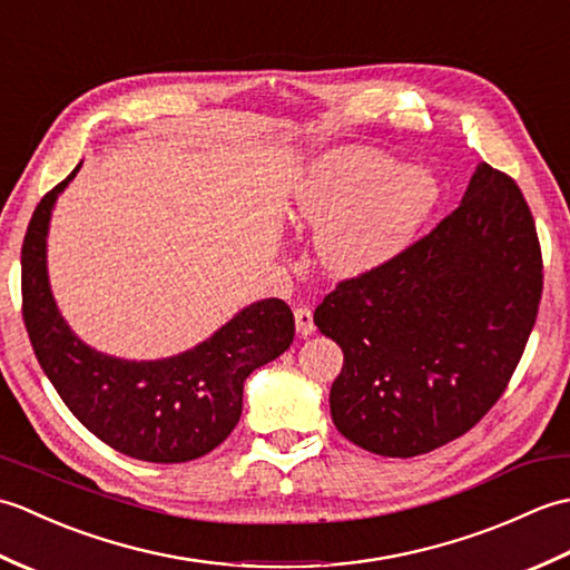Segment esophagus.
<instances>
[{
  "label": "esophagus",
  "mask_w": 570,
  "mask_h": 570,
  "mask_svg": "<svg viewBox=\"0 0 570 570\" xmlns=\"http://www.w3.org/2000/svg\"><path fill=\"white\" fill-rule=\"evenodd\" d=\"M294 318H296V333L301 337H308L313 331H316V325H313V311L301 306L294 311Z\"/></svg>",
  "instance_id": "34e87169"
}]
</instances>
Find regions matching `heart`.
<instances>
[{
    "label": "heart",
    "mask_w": 570,
    "mask_h": 570,
    "mask_svg": "<svg viewBox=\"0 0 570 570\" xmlns=\"http://www.w3.org/2000/svg\"><path fill=\"white\" fill-rule=\"evenodd\" d=\"M441 198L423 166L384 154L337 149L313 161L292 190V213L316 229V254L335 276H365L402 254Z\"/></svg>",
    "instance_id": "b5f03b06"
}]
</instances>
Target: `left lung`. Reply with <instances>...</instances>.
I'll use <instances>...</instances> for the list:
<instances>
[{
    "label": "left lung",
    "mask_w": 570,
    "mask_h": 570,
    "mask_svg": "<svg viewBox=\"0 0 570 570\" xmlns=\"http://www.w3.org/2000/svg\"><path fill=\"white\" fill-rule=\"evenodd\" d=\"M543 262L514 178L478 164L458 208L316 308L345 362L331 416L347 441L414 458L468 433L504 394L537 323Z\"/></svg>",
    "instance_id": "left-lung-1"
}]
</instances>
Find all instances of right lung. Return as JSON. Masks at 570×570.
Segmentation results:
<instances>
[{
	"mask_svg": "<svg viewBox=\"0 0 570 570\" xmlns=\"http://www.w3.org/2000/svg\"><path fill=\"white\" fill-rule=\"evenodd\" d=\"M36 205L21 247V313L46 377L85 429L147 463H186L220 445L242 414L249 374L294 343V313L282 298L242 308L186 353L166 360L102 355L68 328L48 286L46 235L53 203L76 174Z\"/></svg>",
	"mask_w": 570,
	"mask_h": 570,
	"instance_id": "1",
	"label": "right lung"
}]
</instances>
